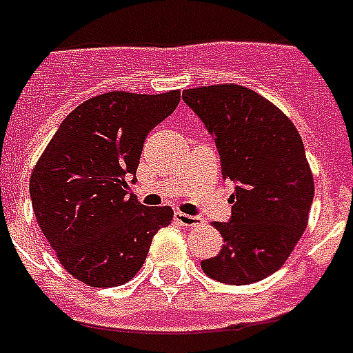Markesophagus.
Returning <instances> with one entry per match:
<instances>
[{
    "label": "esophagus",
    "mask_w": 353,
    "mask_h": 353,
    "mask_svg": "<svg viewBox=\"0 0 353 353\" xmlns=\"http://www.w3.org/2000/svg\"><path fill=\"white\" fill-rule=\"evenodd\" d=\"M174 221L179 225H182V227H193V225H199V217L195 216H190V214H182V212H176L174 214Z\"/></svg>",
    "instance_id": "1"
}]
</instances>
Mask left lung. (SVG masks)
Segmentation results:
<instances>
[{
	"label": "left lung",
	"mask_w": 353,
	"mask_h": 353,
	"mask_svg": "<svg viewBox=\"0 0 353 353\" xmlns=\"http://www.w3.org/2000/svg\"><path fill=\"white\" fill-rule=\"evenodd\" d=\"M182 98L216 141L223 180L236 188L223 249L201 262L208 277L251 285L277 272L307 229L314 182L301 136L279 108L248 87L186 89Z\"/></svg>",
	"instance_id": "left-lung-1"
}]
</instances>
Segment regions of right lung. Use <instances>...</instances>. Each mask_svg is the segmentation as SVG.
<instances>
[{"label":"right lung","mask_w":353,"mask_h":353,"mask_svg":"<svg viewBox=\"0 0 353 353\" xmlns=\"http://www.w3.org/2000/svg\"><path fill=\"white\" fill-rule=\"evenodd\" d=\"M180 91H113L89 98L61 123L37 161L29 195L37 223L68 274L119 287L141 270L171 206L147 208L128 193L143 143L171 115Z\"/></svg>","instance_id":"obj_1"}]
</instances>
